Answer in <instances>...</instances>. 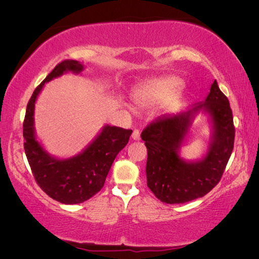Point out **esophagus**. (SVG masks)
Returning <instances> with one entry per match:
<instances>
[{"label":"esophagus","mask_w":259,"mask_h":259,"mask_svg":"<svg viewBox=\"0 0 259 259\" xmlns=\"http://www.w3.org/2000/svg\"><path fill=\"white\" fill-rule=\"evenodd\" d=\"M131 137H133L134 140H139L140 139L139 130H134V133H133V135H131Z\"/></svg>","instance_id":"obj_1"}]
</instances>
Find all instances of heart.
Masks as SVG:
<instances>
[{
	"label": "heart",
	"mask_w": 259,
	"mask_h": 259,
	"mask_svg": "<svg viewBox=\"0 0 259 259\" xmlns=\"http://www.w3.org/2000/svg\"><path fill=\"white\" fill-rule=\"evenodd\" d=\"M183 85V81L176 76H168L142 84L134 90V103L140 108H152L166 103L168 106H175L181 99L177 91Z\"/></svg>",
	"instance_id": "heart-1"
}]
</instances>
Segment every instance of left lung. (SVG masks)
I'll use <instances>...</instances> for the list:
<instances>
[{"instance_id": "left-lung-1", "label": "left lung", "mask_w": 259, "mask_h": 259, "mask_svg": "<svg viewBox=\"0 0 259 259\" xmlns=\"http://www.w3.org/2000/svg\"><path fill=\"white\" fill-rule=\"evenodd\" d=\"M210 124L207 152L201 159L186 160L180 150L191 134L196 115ZM233 115L229 99L214 80L204 102L164 114L142 133L147 147V186L162 202L174 204L202 198L221 181L234 145Z\"/></svg>"}]
</instances>
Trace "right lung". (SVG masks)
<instances>
[{
	"label": "right lung",
	"instance_id": "add662e5",
	"mask_svg": "<svg viewBox=\"0 0 259 259\" xmlns=\"http://www.w3.org/2000/svg\"><path fill=\"white\" fill-rule=\"evenodd\" d=\"M84 65L77 60H64L52 69L30 97L24 121V148L35 181L48 195L65 204H77L98 193L116 155L129 142L133 130L105 124L96 137L69 157L50 154L35 131V104L46 83L67 73L81 74Z\"/></svg>",
	"mask_w": 259,
	"mask_h": 259
}]
</instances>
